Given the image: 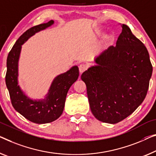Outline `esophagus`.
I'll return each instance as SVG.
<instances>
[{
  "label": "esophagus",
  "mask_w": 156,
  "mask_h": 156,
  "mask_svg": "<svg viewBox=\"0 0 156 156\" xmlns=\"http://www.w3.org/2000/svg\"><path fill=\"white\" fill-rule=\"evenodd\" d=\"M87 67L85 64H80V66H79V72H80V73L81 74L82 73H83V72L87 69Z\"/></svg>",
  "instance_id": "1"
}]
</instances>
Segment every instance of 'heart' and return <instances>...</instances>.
I'll return each instance as SVG.
<instances>
[{"instance_id":"b5f03b06","label":"heart","mask_w":156,"mask_h":156,"mask_svg":"<svg viewBox=\"0 0 156 156\" xmlns=\"http://www.w3.org/2000/svg\"><path fill=\"white\" fill-rule=\"evenodd\" d=\"M111 38H112V36H110V35H108V36H106L105 38H104V41H110Z\"/></svg>"}]
</instances>
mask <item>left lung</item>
I'll return each instance as SVG.
<instances>
[{
	"label": "left lung",
	"instance_id": "8db88e82",
	"mask_svg": "<svg viewBox=\"0 0 156 156\" xmlns=\"http://www.w3.org/2000/svg\"><path fill=\"white\" fill-rule=\"evenodd\" d=\"M115 46L94 58L83 72L92 114L99 121L115 124L131 115L147 94L153 67L145 45L126 24Z\"/></svg>",
	"mask_w": 156,
	"mask_h": 156
}]
</instances>
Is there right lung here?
Here are the masks:
<instances>
[{
    "label": "right lung",
    "instance_id": "right-lung-1",
    "mask_svg": "<svg viewBox=\"0 0 156 156\" xmlns=\"http://www.w3.org/2000/svg\"><path fill=\"white\" fill-rule=\"evenodd\" d=\"M54 23L55 21L50 20L28 29L16 41L7 59L5 83L12 104L27 120L38 124L53 122L60 117L64 108L67 92L79 76L78 67L72 66L69 71L56 76L45 97L40 99L29 98L18 85L19 60L22 45L34 35L51 27Z\"/></svg>",
    "mask_w": 156,
    "mask_h": 156
}]
</instances>
